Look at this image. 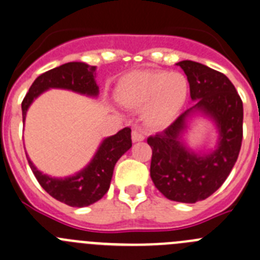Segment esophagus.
<instances>
[{
    "instance_id": "34e87169",
    "label": "esophagus",
    "mask_w": 260,
    "mask_h": 260,
    "mask_svg": "<svg viewBox=\"0 0 260 260\" xmlns=\"http://www.w3.org/2000/svg\"><path fill=\"white\" fill-rule=\"evenodd\" d=\"M145 140V137H143L142 133L140 132V131L135 129L132 131V141L133 142H141V141Z\"/></svg>"
}]
</instances>
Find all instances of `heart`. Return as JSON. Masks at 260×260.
I'll return each mask as SVG.
<instances>
[{"mask_svg":"<svg viewBox=\"0 0 260 260\" xmlns=\"http://www.w3.org/2000/svg\"><path fill=\"white\" fill-rule=\"evenodd\" d=\"M114 95L123 107L142 108L146 125L164 129L183 110L189 96V82L180 72L137 70L118 80Z\"/></svg>","mask_w":260,"mask_h":260,"instance_id":"1","label":"heart"}]
</instances>
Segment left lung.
I'll return each instance as SVG.
<instances>
[{
    "label": "left lung",
    "mask_w": 260,
    "mask_h": 260,
    "mask_svg": "<svg viewBox=\"0 0 260 260\" xmlns=\"http://www.w3.org/2000/svg\"><path fill=\"white\" fill-rule=\"evenodd\" d=\"M196 104L162 132L147 138L152 148L150 175L168 200L196 203L208 198L233 170L243 141V102L230 80L202 63L181 60ZM196 115L210 117L219 132L213 150L196 153L183 141L188 122Z\"/></svg>",
    "instance_id": "obj_1"
}]
</instances>
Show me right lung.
Returning a JSON list of instances; mask_svg holds the SVG:
<instances>
[{"instance_id": "add662e5", "label": "right lung", "mask_w": 260, "mask_h": 260, "mask_svg": "<svg viewBox=\"0 0 260 260\" xmlns=\"http://www.w3.org/2000/svg\"><path fill=\"white\" fill-rule=\"evenodd\" d=\"M95 77L96 66H89L84 62L64 63L42 74L32 82L21 103L22 123H25L27 109L32 102L49 89L71 90L77 94L98 98L99 86ZM131 147V128L125 127L117 135L104 138L91 161L79 173L66 178H53L43 174L27 155L26 158L37 180L49 196L71 207H86L104 197L110 186L115 164Z\"/></svg>"}]
</instances>
